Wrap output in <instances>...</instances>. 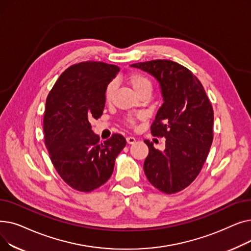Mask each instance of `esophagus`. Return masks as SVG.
I'll return each instance as SVG.
<instances>
[{"mask_svg":"<svg viewBox=\"0 0 251 251\" xmlns=\"http://www.w3.org/2000/svg\"><path fill=\"white\" fill-rule=\"evenodd\" d=\"M126 141H127L128 144H133V143L136 141V139H135L133 136H128V137L126 138Z\"/></svg>","mask_w":251,"mask_h":251,"instance_id":"obj_1","label":"esophagus"}]
</instances>
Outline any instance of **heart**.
Wrapping results in <instances>:
<instances>
[{
	"label": "heart",
	"mask_w": 251,
	"mask_h": 251,
	"mask_svg": "<svg viewBox=\"0 0 251 251\" xmlns=\"http://www.w3.org/2000/svg\"><path fill=\"white\" fill-rule=\"evenodd\" d=\"M126 81L130 84V86L133 88V90L139 96L143 91L150 90L151 88V83L150 79L140 72H132L126 76ZM116 91V83L110 82L107 87L104 89V100L107 102H110L114 97V94ZM142 115H136V116H127L125 118V123L129 125L130 127H134L136 124L137 119H142Z\"/></svg>",
	"instance_id": "b5f03b06"
}]
</instances>
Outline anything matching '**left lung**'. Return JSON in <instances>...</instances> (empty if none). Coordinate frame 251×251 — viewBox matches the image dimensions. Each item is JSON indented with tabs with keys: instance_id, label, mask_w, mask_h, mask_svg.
I'll use <instances>...</instances> for the list:
<instances>
[{
	"instance_id": "left-lung-1",
	"label": "left lung",
	"mask_w": 251,
	"mask_h": 251,
	"mask_svg": "<svg viewBox=\"0 0 251 251\" xmlns=\"http://www.w3.org/2000/svg\"><path fill=\"white\" fill-rule=\"evenodd\" d=\"M156 78L164 103L151 126L153 136L166 138L157 151L144 140L149 155L143 164L148 180L160 191L172 194L189 186L199 176L214 138V110L201 82L184 66L170 60L131 65Z\"/></svg>"
}]
</instances>
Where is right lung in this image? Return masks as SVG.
Listing matches in <instances>:
<instances>
[{
  "label": "right lung",
  "mask_w": 251,
  "mask_h": 251,
  "mask_svg": "<svg viewBox=\"0 0 251 251\" xmlns=\"http://www.w3.org/2000/svg\"><path fill=\"white\" fill-rule=\"evenodd\" d=\"M120 71L116 65L86 61L66 69L49 92L44 115L45 143L60 177L70 187L90 192L109 180L126 146L121 134L103 142L90 121L104 108V89Z\"/></svg>",
  "instance_id": "obj_1"
}]
</instances>
